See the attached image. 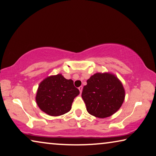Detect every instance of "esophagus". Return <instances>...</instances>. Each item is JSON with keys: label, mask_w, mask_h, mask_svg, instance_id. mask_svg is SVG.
Masks as SVG:
<instances>
[{"label": "esophagus", "mask_w": 156, "mask_h": 156, "mask_svg": "<svg viewBox=\"0 0 156 156\" xmlns=\"http://www.w3.org/2000/svg\"><path fill=\"white\" fill-rule=\"evenodd\" d=\"M79 90H80V93H81V92H82V90H83L82 86H80V87H79Z\"/></svg>", "instance_id": "34e87169"}]
</instances>
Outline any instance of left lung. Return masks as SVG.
<instances>
[{
	"instance_id": "obj_1",
	"label": "left lung",
	"mask_w": 156,
	"mask_h": 156,
	"mask_svg": "<svg viewBox=\"0 0 156 156\" xmlns=\"http://www.w3.org/2000/svg\"><path fill=\"white\" fill-rule=\"evenodd\" d=\"M81 98L89 114L105 118L120 108L124 101L125 90L121 81L114 74L97 73L87 80Z\"/></svg>"
}]
</instances>
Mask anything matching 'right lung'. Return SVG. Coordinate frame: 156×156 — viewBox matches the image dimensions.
<instances>
[{
  "label": "right lung",
  "instance_id": "right-lung-1",
  "mask_svg": "<svg viewBox=\"0 0 156 156\" xmlns=\"http://www.w3.org/2000/svg\"><path fill=\"white\" fill-rule=\"evenodd\" d=\"M80 94L72 80L61 74L51 75L39 83L36 95L38 106L48 115L59 116L70 111L74 99Z\"/></svg>",
  "mask_w": 156,
  "mask_h": 156
}]
</instances>
